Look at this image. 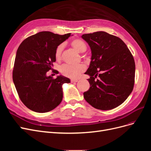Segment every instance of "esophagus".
<instances>
[{"mask_svg":"<svg viewBox=\"0 0 151 151\" xmlns=\"http://www.w3.org/2000/svg\"><path fill=\"white\" fill-rule=\"evenodd\" d=\"M77 81H78V80H77V79H71L70 80V82L72 83H77Z\"/></svg>","mask_w":151,"mask_h":151,"instance_id":"1","label":"esophagus"}]
</instances>
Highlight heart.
Returning a JSON list of instances; mask_svg holds the SVG:
<instances>
[{
	"label": "heart",
	"instance_id": "obj_1",
	"mask_svg": "<svg viewBox=\"0 0 151 151\" xmlns=\"http://www.w3.org/2000/svg\"><path fill=\"white\" fill-rule=\"evenodd\" d=\"M70 45L73 48H74L79 53L84 52L87 49L86 43L81 39L77 38L72 40ZM63 48H64L63 44L59 45L56 48L55 56L57 60H60L62 59ZM86 67L84 63H79L77 65L64 64L61 67L60 71L63 76L70 77V78L76 79L80 76L82 72H83L86 70Z\"/></svg>",
	"mask_w": 151,
	"mask_h": 151
}]
</instances>
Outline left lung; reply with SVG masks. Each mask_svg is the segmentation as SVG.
<instances>
[{
  "mask_svg": "<svg viewBox=\"0 0 151 151\" xmlns=\"http://www.w3.org/2000/svg\"><path fill=\"white\" fill-rule=\"evenodd\" d=\"M91 50L90 76L86 101L94 108L109 110L124 102L134 89L135 64L129 49L116 36L97 31L82 36ZM98 77L97 80L95 79Z\"/></svg>",
  "mask_w": 151,
  "mask_h": 151,
  "instance_id": "obj_1",
  "label": "left lung"
}]
</instances>
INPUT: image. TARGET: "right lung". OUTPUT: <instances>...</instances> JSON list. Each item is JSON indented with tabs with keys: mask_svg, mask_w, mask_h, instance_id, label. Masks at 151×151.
Wrapping results in <instances>:
<instances>
[{
	"mask_svg": "<svg viewBox=\"0 0 151 151\" xmlns=\"http://www.w3.org/2000/svg\"><path fill=\"white\" fill-rule=\"evenodd\" d=\"M70 35L39 32L26 38L18 48L12 71L13 82L21 101L31 110L48 112L61 103L62 84L69 83L70 79L62 76L53 79L47 74L53 69L56 48Z\"/></svg>",
	"mask_w": 151,
	"mask_h": 151,
	"instance_id": "right-lung-1",
	"label": "right lung"
}]
</instances>
